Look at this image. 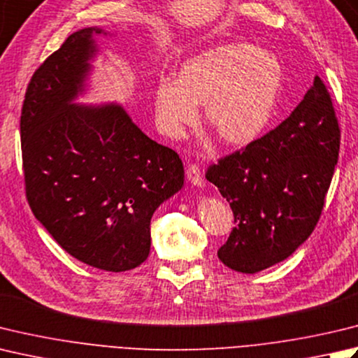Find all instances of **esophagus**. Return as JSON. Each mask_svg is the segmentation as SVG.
<instances>
[{
  "label": "esophagus",
  "instance_id": "obj_1",
  "mask_svg": "<svg viewBox=\"0 0 358 358\" xmlns=\"http://www.w3.org/2000/svg\"><path fill=\"white\" fill-rule=\"evenodd\" d=\"M186 175H187V180L191 181V185L201 187L203 186V177H201V172H200V167L197 164H191L186 169Z\"/></svg>",
  "mask_w": 358,
  "mask_h": 358
}]
</instances>
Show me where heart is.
Returning a JSON list of instances; mask_svg holds the SVG:
<instances>
[{
  "label": "heart",
  "mask_w": 358,
  "mask_h": 358,
  "mask_svg": "<svg viewBox=\"0 0 358 358\" xmlns=\"http://www.w3.org/2000/svg\"><path fill=\"white\" fill-rule=\"evenodd\" d=\"M284 83L276 54L247 41L217 45L180 66L178 79L161 77L153 110L161 131L180 136L199 117L223 144L243 147L262 135L271 121Z\"/></svg>",
  "instance_id": "obj_1"
}]
</instances>
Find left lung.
Here are the masks:
<instances>
[{
    "mask_svg": "<svg viewBox=\"0 0 358 358\" xmlns=\"http://www.w3.org/2000/svg\"><path fill=\"white\" fill-rule=\"evenodd\" d=\"M338 150L337 117L317 76L275 130L208 169L236 222L220 261L253 275L295 253L317 227Z\"/></svg>",
    "mask_w": 358,
    "mask_h": 358,
    "instance_id": "left-lung-1",
    "label": "left lung"
}]
</instances>
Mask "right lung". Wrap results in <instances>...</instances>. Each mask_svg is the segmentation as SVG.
I'll return each instance as SVG.
<instances>
[{
    "label": "right lung",
    "mask_w": 358,
    "mask_h": 358,
    "mask_svg": "<svg viewBox=\"0 0 358 358\" xmlns=\"http://www.w3.org/2000/svg\"><path fill=\"white\" fill-rule=\"evenodd\" d=\"M83 27L34 73L21 111L26 195L41 225L77 261L127 271L150 253V220L181 191L185 169L121 103H80L90 90L96 37Z\"/></svg>",
    "instance_id": "right-lung-1"
}]
</instances>
